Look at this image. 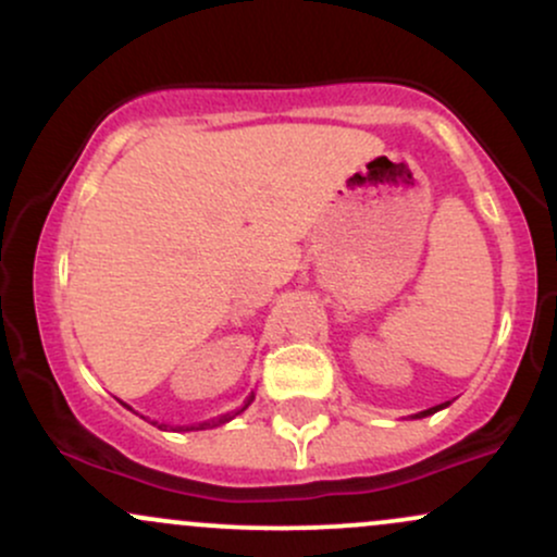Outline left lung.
Masks as SVG:
<instances>
[{"mask_svg": "<svg viewBox=\"0 0 557 557\" xmlns=\"http://www.w3.org/2000/svg\"><path fill=\"white\" fill-rule=\"evenodd\" d=\"M447 403H443V406H434V408H426V411H421V413H417V419H421V417H430V413H434V411H440V408H445Z\"/></svg>", "mask_w": 557, "mask_h": 557, "instance_id": "left-lung-1", "label": "left lung"}]
</instances>
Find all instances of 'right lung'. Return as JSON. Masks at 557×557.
Here are the masks:
<instances>
[{
  "label": "right lung",
  "instance_id": "right-lung-1",
  "mask_svg": "<svg viewBox=\"0 0 557 557\" xmlns=\"http://www.w3.org/2000/svg\"><path fill=\"white\" fill-rule=\"evenodd\" d=\"M251 400H253V395L251 398H248L246 403H243V406L238 408V411H230V413H225V417H220V419H212V421H203V424H190V426H175V432H190V430H212V426H220V424H227L230 419L233 417H238V413H243L246 411L248 406H251ZM168 430V424H159V430Z\"/></svg>",
  "mask_w": 557,
  "mask_h": 557
}]
</instances>
